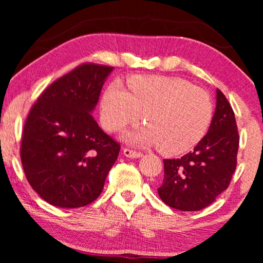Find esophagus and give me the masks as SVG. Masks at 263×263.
<instances>
[{"instance_id":"34e87169","label":"esophagus","mask_w":263,"mask_h":263,"mask_svg":"<svg viewBox=\"0 0 263 263\" xmlns=\"http://www.w3.org/2000/svg\"><path fill=\"white\" fill-rule=\"evenodd\" d=\"M123 154L127 158H133V159H136V158H141L142 157L141 152H138V151H133L130 148H124Z\"/></svg>"}]
</instances>
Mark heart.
Returning <instances> with one entry per match:
<instances>
[{"instance_id": "obj_1", "label": "heart", "mask_w": 263, "mask_h": 263, "mask_svg": "<svg viewBox=\"0 0 263 263\" xmlns=\"http://www.w3.org/2000/svg\"><path fill=\"white\" fill-rule=\"evenodd\" d=\"M145 125L124 133L123 140L142 146H159L168 156L192 149L206 134L212 102L203 89L179 78L139 77L107 86L100 103V121L116 132L140 118Z\"/></svg>"}]
</instances>
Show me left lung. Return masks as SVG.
Wrapping results in <instances>:
<instances>
[{"instance_id": "left-lung-1", "label": "left lung", "mask_w": 263, "mask_h": 263, "mask_svg": "<svg viewBox=\"0 0 263 263\" xmlns=\"http://www.w3.org/2000/svg\"><path fill=\"white\" fill-rule=\"evenodd\" d=\"M217 105L210 129L192 152L164 160L160 199L176 210L193 212L210 206L228 189L236 170L239 136L228 99L217 89Z\"/></svg>"}]
</instances>
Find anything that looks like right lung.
I'll use <instances>...</instances> for the list:
<instances>
[{"label": "right lung", "mask_w": 263, "mask_h": 263, "mask_svg": "<svg viewBox=\"0 0 263 263\" xmlns=\"http://www.w3.org/2000/svg\"><path fill=\"white\" fill-rule=\"evenodd\" d=\"M114 67L82 64L49 86L24 127L21 163L26 178L52 206H87L100 195L120 145L92 114Z\"/></svg>", "instance_id": "obj_1"}]
</instances>
